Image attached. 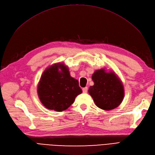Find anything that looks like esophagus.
I'll return each mask as SVG.
<instances>
[{"label": "esophagus", "mask_w": 155, "mask_h": 155, "mask_svg": "<svg viewBox=\"0 0 155 155\" xmlns=\"http://www.w3.org/2000/svg\"><path fill=\"white\" fill-rule=\"evenodd\" d=\"M82 90H83V93H87V91H88V88L87 87H84V88H83Z\"/></svg>", "instance_id": "1"}]
</instances>
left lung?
I'll return each instance as SVG.
<instances>
[{
	"instance_id": "1",
	"label": "left lung",
	"mask_w": 155,
	"mask_h": 155,
	"mask_svg": "<svg viewBox=\"0 0 155 155\" xmlns=\"http://www.w3.org/2000/svg\"><path fill=\"white\" fill-rule=\"evenodd\" d=\"M92 79L94 84L88 88V93L96 106L105 110L118 107L124 99V88L117 75L101 68L96 70Z\"/></svg>"
}]
</instances>
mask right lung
<instances>
[{"mask_svg":"<svg viewBox=\"0 0 155 155\" xmlns=\"http://www.w3.org/2000/svg\"><path fill=\"white\" fill-rule=\"evenodd\" d=\"M81 93L78 81L70 76L66 65L60 63L45 70L37 87L43 105L48 109L59 112L67 109Z\"/></svg>","mask_w":155,"mask_h":155,"instance_id":"add662e5","label":"right lung"}]
</instances>
